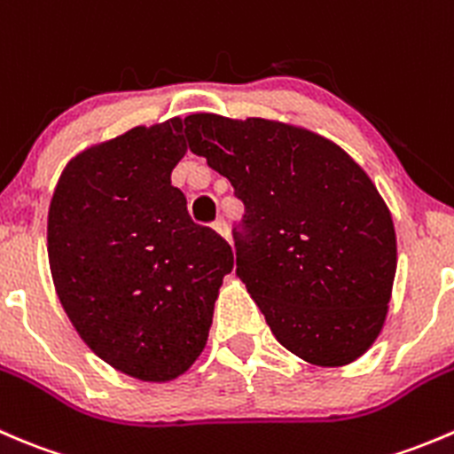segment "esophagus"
<instances>
[{
  "mask_svg": "<svg viewBox=\"0 0 454 454\" xmlns=\"http://www.w3.org/2000/svg\"><path fill=\"white\" fill-rule=\"evenodd\" d=\"M214 231H216L218 236L225 238V240H229V227H227V223L223 221V218H218V221L214 223Z\"/></svg>",
  "mask_w": 454,
  "mask_h": 454,
  "instance_id": "1",
  "label": "esophagus"
}]
</instances>
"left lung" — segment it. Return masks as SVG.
<instances>
[{"instance_id": "1", "label": "left lung", "mask_w": 454, "mask_h": 454, "mask_svg": "<svg viewBox=\"0 0 454 454\" xmlns=\"http://www.w3.org/2000/svg\"><path fill=\"white\" fill-rule=\"evenodd\" d=\"M190 150L245 203L236 273L278 342L347 366L384 329L397 238L369 174L331 138L273 119L185 116Z\"/></svg>"}]
</instances>
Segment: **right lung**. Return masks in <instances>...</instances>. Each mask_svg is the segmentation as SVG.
<instances>
[{
    "label": "right lung",
    "mask_w": 454,
    "mask_h": 454,
    "mask_svg": "<svg viewBox=\"0 0 454 454\" xmlns=\"http://www.w3.org/2000/svg\"><path fill=\"white\" fill-rule=\"evenodd\" d=\"M183 119L137 125L73 156L48 209V262L90 351L141 381H172L207 344L231 247L187 216L172 169Z\"/></svg>",
    "instance_id": "1"
}]
</instances>
